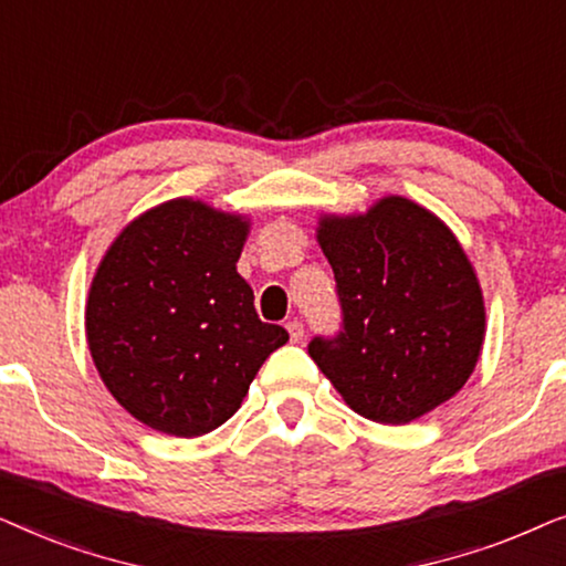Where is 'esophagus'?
Masks as SVG:
<instances>
[{
    "label": "esophagus",
    "instance_id": "34e87169",
    "mask_svg": "<svg viewBox=\"0 0 566 566\" xmlns=\"http://www.w3.org/2000/svg\"><path fill=\"white\" fill-rule=\"evenodd\" d=\"M285 329H289L291 343H301V339H304V324H301L298 319H291L289 324H285Z\"/></svg>",
    "mask_w": 566,
    "mask_h": 566
}]
</instances>
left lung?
I'll return each instance as SVG.
<instances>
[{
    "label": "left lung",
    "mask_w": 566,
    "mask_h": 566,
    "mask_svg": "<svg viewBox=\"0 0 566 566\" xmlns=\"http://www.w3.org/2000/svg\"><path fill=\"white\" fill-rule=\"evenodd\" d=\"M316 242L335 270L345 329L308 345L345 405L407 424L455 397L486 335L484 293L443 219L405 196L360 213H319Z\"/></svg>",
    "instance_id": "left-lung-1"
}]
</instances>
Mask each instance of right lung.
<instances>
[{
    "label": "right lung",
    "mask_w": 566,
    "mask_h": 566,
    "mask_svg": "<svg viewBox=\"0 0 566 566\" xmlns=\"http://www.w3.org/2000/svg\"><path fill=\"white\" fill-rule=\"evenodd\" d=\"M252 219L200 198L146 208L92 275L84 335L113 399L146 428L206 436L242 407L289 332L260 322L237 273Z\"/></svg>",
    "instance_id": "obj_1"
}]
</instances>
